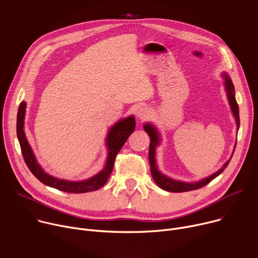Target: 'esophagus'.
Instances as JSON below:
<instances>
[{"mask_svg":"<svg viewBox=\"0 0 258 258\" xmlns=\"http://www.w3.org/2000/svg\"><path fill=\"white\" fill-rule=\"evenodd\" d=\"M136 116L140 120H146L147 118H149V116H150V110L145 106H140L136 110Z\"/></svg>","mask_w":258,"mask_h":258,"instance_id":"34e87169","label":"esophagus"}]
</instances>
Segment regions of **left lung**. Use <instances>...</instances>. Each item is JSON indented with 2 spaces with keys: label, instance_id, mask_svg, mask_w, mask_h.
I'll list each match as a JSON object with an SVG mask.
<instances>
[{
  "label": "left lung",
  "instance_id": "8db88e82",
  "mask_svg": "<svg viewBox=\"0 0 258 258\" xmlns=\"http://www.w3.org/2000/svg\"><path fill=\"white\" fill-rule=\"evenodd\" d=\"M223 78L225 80V89L227 92V96H228V100H229V104L231 106V110L232 113L236 119V123H237V131H239V126H240V116H239V106L238 103L236 101L235 98V87L233 85L232 80L230 79V77L228 76V73L224 72ZM144 130L145 132L149 135L150 137V147H149V162H150V167H151V174L152 177L154 179V181L157 183V186L167 192H173V193H180V192H188V191H193V190H197L199 188H202L204 186H206L208 182H210L212 179H214L216 176H218L220 173H222L226 167L228 166V164L230 163L233 154L235 152V148L237 145V141L236 144L234 146V150H233V154L230 157V159L223 165L222 168H219L216 172L202 178L199 179L197 181H192V182H188V181H181V180H177L174 178H171L165 174H163L157 166L156 163V158H155V151L157 146L160 145L161 142V137L160 134L158 132V130L152 124V123H145L144 124Z\"/></svg>",
  "mask_w": 258,
  "mask_h": 258
}]
</instances>
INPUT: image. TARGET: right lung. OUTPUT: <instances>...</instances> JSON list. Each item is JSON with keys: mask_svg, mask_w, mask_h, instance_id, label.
Returning <instances> with one entry per match:
<instances>
[{"mask_svg": "<svg viewBox=\"0 0 258 258\" xmlns=\"http://www.w3.org/2000/svg\"><path fill=\"white\" fill-rule=\"evenodd\" d=\"M25 108H26V102L22 101L18 108L17 126H16L17 137H18V141L20 144V148H21L24 161L27 167L29 168V170L32 172V174L40 181L45 183L46 186L55 188L57 190L67 192V193L81 194V193L96 191L102 188L106 183L110 174L112 172L114 160L117 153L120 151L123 144L126 142L131 134L135 131V126H136V120L134 115L118 120L115 124H113L109 128L106 137L105 145L107 147L108 154H107V159L103 169L100 170L98 173H96L94 176L84 180H77V181L67 180V179H62V178H58L50 175L42 168L39 162L36 161V158L33 154L30 145L28 144V141L24 133Z\"/></svg>", "mask_w": 258, "mask_h": 258, "instance_id": "1", "label": "right lung"}]
</instances>
